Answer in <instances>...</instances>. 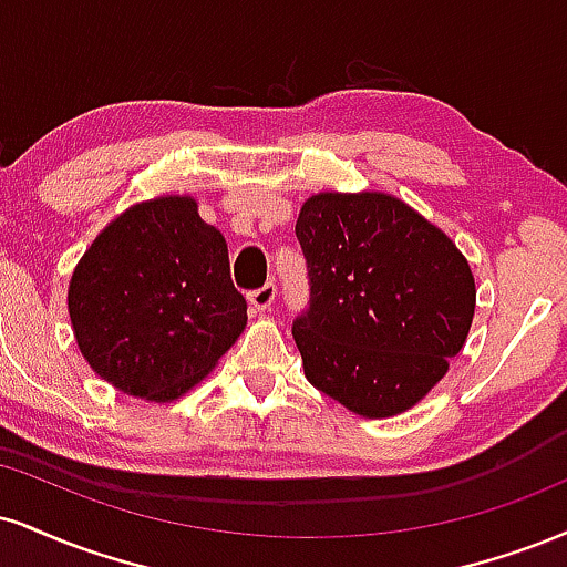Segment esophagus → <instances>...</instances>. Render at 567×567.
<instances>
[{
  "label": "esophagus",
  "instance_id": "1",
  "mask_svg": "<svg viewBox=\"0 0 567 567\" xmlns=\"http://www.w3.org/2000/svg\"><path fill=\"white\" fill-rule=\"evenodd\" d=\"M275 298H277V288L275 285H264V288H258V290H254V292H248V301H250V306H254L256 311H266V309H271V303H275Z\"/></svg>",
  "mask_w": 567,
  "mask_h": 567
}]
</instances>
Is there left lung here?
<instances>
[{"label":"left lung","instance_id":"1","mask_svg":"<svg viewBox=\"0 0 567 567\" xmlns=\"http://www.w3.org/2000/svg\"><path fill=\"white\" fill-rule=\"evenodd\" d=\"M296 235L311 279V309L292 324L306 380L367 420L417 406L473 324L467 258L380 189L311 195Z\"/></svg>","mask_w":567,"mask_h":567}]
</instances>
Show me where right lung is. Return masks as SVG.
Masks as SVG:
<instances>
[{"label":"right lung","mask_w":567,"mask_h":567,"mask_svg":"<svg viewBox=\"0 0 567 567\" xmlns=\"http://www.w3.org/2000/svg\"><path fill=\"white\" fill-rule=\"evenodd\" d=\"M68 317L97 378L172 404L216 370L248 324L221 231L193 195H158L94 237L68 282Z\"/></svg>","instance_id":"obj_1"}]
</instances>
